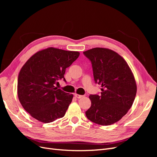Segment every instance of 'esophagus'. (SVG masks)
<instances>
[{
    "label": "esophagus",
    "mask_w": 157,
    "mask_h": 157,
    "mask_svg": "<svg viewBox=\"0 0 157 157\" xmlns=\"http://www.w3.org/2000/svg\"><path fill=\"white\" fill-rule=\"evenodd\" d=\"M75 96L77 98H82L84 97V96H82V95H79L78 94H75Z\"/></svg>",
    "instance_id": "34e87169"
}]
</instances>
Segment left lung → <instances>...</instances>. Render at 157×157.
<instances>
[{"mask_svg":"<svg viewBox=\"0 0 157 157\" xmlns=\"http://www.w3.org/2000/svg\"><path fill=\"white\" fill-rule=\"evenodd\" d=\"M91 61L95 82L101 85V94L90 95L88 119L108 126L124 117L131 108L137 92L136 82L124 59L115 51L94 48L83 52Z\"/></svg>","mask_w":157,"mask_h":157,"instance_id":"8db88e82","label":"left lung"}]
</instances>
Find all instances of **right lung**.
Segmentation results:
<instances>
[{"label": "right lung", "mask_w": 157, "mask_h": 157, "mask_svg": "<svg viewBox=\"0 0 157 157\" xmlns=\"http://www.w3.org/2000/svg\"><path fill=\"white\" fill-rule=\"evenodd\" d=\"M80 55L53 47L37 52L21 69L17 96L22 107L37 121L49 123L64 117L73 95L55 87Z\"/></svg>", "instance_id": "1"}]
</instances>
